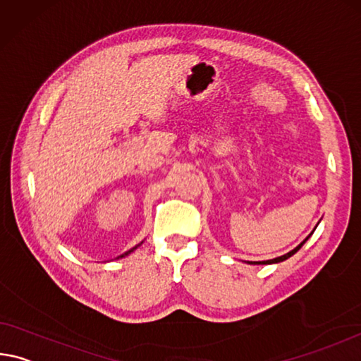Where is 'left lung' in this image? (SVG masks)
Returning a JSON list of instances; mask_svg holds the SVG:
<instances>
[{
	"instance_id": "1",
	"label": "left lung",
	"mask_w": 361,
	"mask_h": 361,
	"mask_svg": "<svg viewBox=\"0 0 361 361\" xmlns=\"http://www.w3.org/2000/svg\"><path fill=\"white\" fill-rule=\"evenodd\" d=\"M308 238H310V236H308ZM308 238H307V239H308ZM307 239H305V241H307ZM305 241H304V243H300L299 245H297L295 249L290 250V252L284 254V255H281V257H276V259H271V260H263V262H249V263H254V265H270V263H279V262H283V260H286V259H289L290 255H294V254L297 252V250H299V249L302 247V245L305 244Z\"/></svg>"
}]
</instances>
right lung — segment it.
<instances>
[{"label": "right lung", "instance_id": "right-lung-1", "mask_svg": "<svg viewBox=\"0 0 361 361\" xmlns=\"http://www.w3.org/2000/svg\"><path fill=\"white\" fill-rule=\"evenodd\" d=\"M138 245H140V244H138ZM138 245H135V247H133V249H130V250H127V252H125V254H122V255H120V257H125V255H128L130 252H133V250H135L136 247H138Z\"/></svg>", "mask_w": 361, "mask_h": 361}]
</instances>
